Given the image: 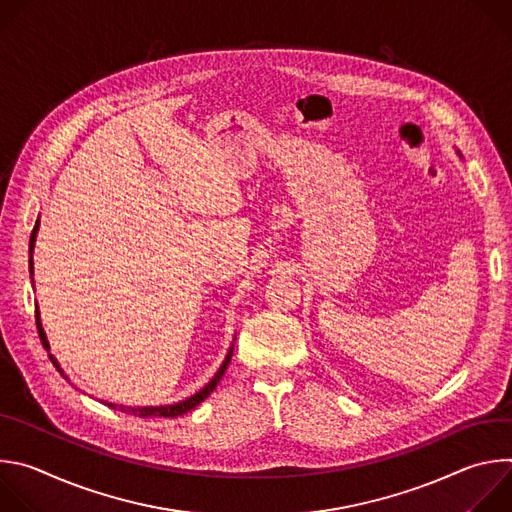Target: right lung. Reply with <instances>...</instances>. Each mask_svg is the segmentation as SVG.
<instances>
[{
	"label": "right lung",
	"instance_id": "1",
	"mask_svg": "<svg viewBox=\"0 0 512 512\" xmlns=\"http://www.w3.org/2000/svg\"><path fill=\"white\" fill-rule=\"evenodd\" d=\"M38 225H40V221H36V227H34L32 237H30V273H34L32 251H34V243H36ZM36 326H38V336H40V340H42V346H44L46 350H50V344H48L46 332H44V328H42V322H40V314H38V310H36ZM48 356H50L52 364L56 367V371L66 379L64 371L60 369L58 360H56L52 354H48ZM231 356H233V346L229 348L227 358H225V360H223V364H221V369H218V371L214 373V377L204 385V389H200L198 393H194L192 397H188V399H184V401H180V403H174V405H160V407H123V405H119V409H121V411H127V413H133V415H139V417H178V415H182V413H186V411L194 409L198 403H202V401H204V399H206V397L216 389L218 381L223 379V375H225V371H227V367H229ZM107 405H109V407H113V409H117V405H115V403H107Z\"/></svg>",
	"mask_w": 512,
	"mask_h": 512
}]
</instances>
